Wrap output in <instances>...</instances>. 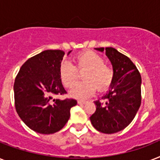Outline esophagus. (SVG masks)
I'll return each mask as SVG.
<instances>
[{
    "instance_id": "obj_1",
    "label": "esophagus",
    "mask_w": 160,
    "mask_h": 160,
    "mask_svg": "<svg viewBox=\"0 0 160 160\" xmlns=\"http://www.w3.org/2000/svg\"><path fill=\"white\" fill-rule=\"evenodd\" d=\"M77 103L79 105H85V103H87V101H85V100H78Z\"/></svg>"
}]
</instances>
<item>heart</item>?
Here are the masks:
<instances>
[{
    "label": "heart",
    "instance_id": "b5f03b06",
    "mask_svg": "<svg viewBox=\"0 0 160 160\" xmlns=\"http://www.w3.org/2000/svg\"><path fill=\"white\" fill-rule=\"evenodd\" d=\"M75 65L70 61H63L60 65L59 75L63 85L72 87L79 77V72L83 74V80L70 90V96L79 100H85L95 92L104 91L111 85L114 80V71L105 64L102 56L94 51H85L78 54L75 58Z\"/></svg>",
    "mask_w": 160,
    "mask_h": 160
}]
</instances>
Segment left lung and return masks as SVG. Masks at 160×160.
<instances>
[{"mask_svg": "<svg viewBox=\"0 0 160 160\" xmlns=\"http://www.w3.org/2000/svg\"><path fill=\"white\" fill-rule=\"evenodd\" d=\"M105 51L113 66L114 80L103 96L105 103L95 101L96 110L90 116L95 129L114 134L126 128L134 119L141 104V76L129 57L112 47L95 48Z\"/></svg>", "mask_w": 160, "mask_h": 160, "instance_id": "obj_1", "label": "left lung"}]
</instances>
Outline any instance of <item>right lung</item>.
Here are the masks:
<instances>
[{
	"label": "right lung",
	"mask_w": 160,
	"mask_h": 160,
	"mask_svg": "<svg viewBox=\"0 0 160 160\" xmlns=\"http://www.w3.org/2000/svg\"><path fill=\"white\" fill-rule=\"evenodd\" d=\"M64 55L60 50L42 51L26 60L15 80L16 112L30 129L40 134L60 130L70 119V108L77 104L73 99H53L66 93L59 75Z\"/></svg>",
	"instance_id": "1"
}]
</instances>
